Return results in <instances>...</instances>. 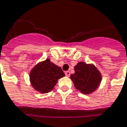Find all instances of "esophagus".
I'll return each mask as SVG.
<instances>
[{
  "instance_id": "34e87169",
  "label": "esophagus",
  "mask_w": 127,
  "mask_h": 127,
  "mask_svg": "<svg viewBox=\"0 0 127 127\" xmlns=\"http://www.w3.org/2000/svg\"><path fill=\"white\" fill-rule=\"evenodd\" d=\"M65 75H66V77H69L70 75H71V73H70L69 71H66V72H65Z\"/></svg>"
}]
</instances>
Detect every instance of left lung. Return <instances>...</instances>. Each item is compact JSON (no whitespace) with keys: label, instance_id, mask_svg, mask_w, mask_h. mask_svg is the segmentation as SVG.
<instances>
[{"label":"left lung","instance_id":"left-lung-1","mask_svg":"<svg viewBox=\"0 0 127 127\" xmlns=\"http://www.w3.org/2000/svg\"><path fill=\"white\" fill-rule=\"evenodd\" d=\"M75 73L71 75L74 86L83 94H92L99 87L102 80V73L94 64L79 62L74 67Z\"/></svg>","mask_w":127,"mask_h":127}]
</instances>
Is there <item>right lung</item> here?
I'll return each instance as SVG.
<instances>
[{
    "instance_id": "right-lung-1",
    "label": "right lung",
    "mask_w": 127,
    "mask_h": 127,
    "mask_svg": "<svg viewBox=\"0 0 127 127\" xmlns=\"http://www.w3.org/2000/svg\"><path fill=\"white\" fill-rule=\"evenodd\" d=\"M62 68L47 59L36 64L30 72V81L32 87L40 94L51 92L58 80L64 77Z\"/></svg>"
}]
</instances>
